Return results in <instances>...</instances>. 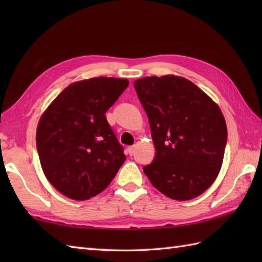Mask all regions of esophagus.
I'll use <instances>...</instances> for the list:
<instances>
[{
	"label": "esophagus",
	"mask_w": 262,
	"mask_h": 262,
	"mask_svg": "<svg viewBox=\"0 0 262 262\" xmlns=\"http://www.w3.org/2000/svg\"><path fill=\"white\" fill-rule=\"evenodd\" d=\"M127 152H128V154H129V155L134 154V152H135V146H128V147H127Z\"/></svg>",
	"instance_id": "1"
}]
</instances>
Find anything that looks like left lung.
Here are the masks:
<instances>
[{
    "instance_id": "8db88e82",
    "label": "left lung",
    "mask_w": 262,
    "mask_h": 262,
    "mask_svg": "<svg viewBox=\"0 0 262 262\" xmlns=\"http://www.w3.org/2000/svg\"><path fill=\"white\" fill-rule=\"evenodd\" d=\"M134 88L157 151L144 173L171 199L202 194L223 163L227 128L219 105L185 77H142Z\"/></svg>"
}]
</instances>
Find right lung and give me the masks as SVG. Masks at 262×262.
I'll use <instances>...</instances> for the list:
<instances>
[{
  "instance_id": "1",
  "label": "right lung",
  "mask_w": 262,
  "mask_h": 262,
  "mask_svg": "<svg viewBox=\"0 0 262 262\" xmlns=\"http://www.w3.org/2000/svg\"><path fill=\"white\" fill-rule=\"evenodd\" d=\"M128 80L93 77L70 84L41 116L36 144L48 181L75 200L103 191L125 162L105 113L128 86Z\"/></svg>"
}]
</instances>
